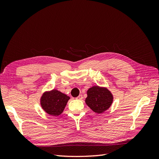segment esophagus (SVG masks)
Returning a JSON list of instances; mask_svg holds the SVG:
<instances>
[{
    "label": "esophagus",
    "instance_id": "esophagus-1",
    "mask_svg": "<svg viewBox=\"0 0 159 159\" xmlns=\"http://www.w3.org/2000/svg\"><path fill=\"white\" fill-rule=\"evenodd\" d=\"M77 99H80V100H82L83 99V95H80L78 98H77Z\"/></svg>",
    "mask_w": 159,
    "mask_h": 159
}]
</instances>
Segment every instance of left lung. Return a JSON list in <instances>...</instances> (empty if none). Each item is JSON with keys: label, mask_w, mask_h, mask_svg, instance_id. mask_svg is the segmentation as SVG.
<instances>
[{"label": "left lung", "mask_w": 159, "mask_h": 159, "mask_svg": "<svg viewBox=\"0 0 159 159\" xmlns=\"http://www.w3.org/2000/svg\"><path fill=\"white\" fill-rule=\"evenodd\" d=\"M87 94L85 103L95 113H103L113 102V95L106 88L94 86L88 89Z\"/></svg>", "instance_id": "obj_1"}]
</instances>
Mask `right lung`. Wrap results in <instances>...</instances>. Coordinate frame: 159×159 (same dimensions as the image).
I'll return each instance as SVG.
<instances>
[{
  "label": "right lung",
  "mask_w": 159,
  "mask_h": 159,
  "mask_svg": "<svg viewBox=\"0 0 159 159\" xmlns=\"http://www.w3.org/2000/svg\"><path fill=\"white\" fill-rule=\"evenodd\" d=\"M69 99L70 97L66 94L53 89L43 94L41 98V105L47 113L56 116L63 112Z\"/></svg>",
  "instance_id": "add662e5"
}]
</instances>
